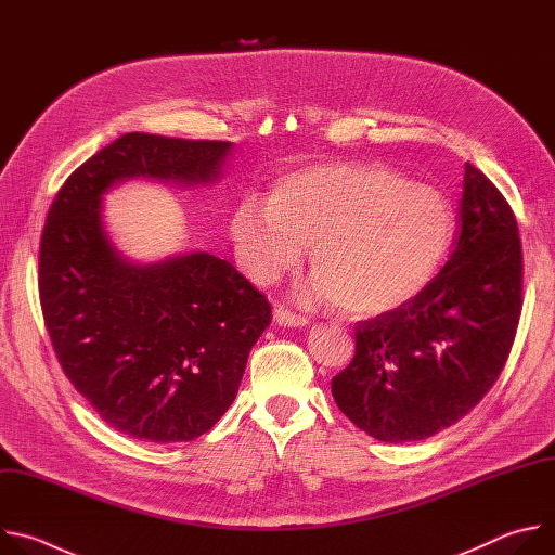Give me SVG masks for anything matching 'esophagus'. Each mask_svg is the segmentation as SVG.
<instances>
[{"label":"esophagus","instance_id":"obj_1","mask_svg":"<svg viewBox=\"0 0 555 555\" xmlns=\"http://www.w3.org/2000/svg\"><path fill=\"white\" fill-rule=\"evenodd\" d=\"M274 321H276L279 325H285V327H307V325H309L307 315H300V313H296V311H289V309L283 307V305H279V307L274 309Z\"/></svg>","mask_w":555,"mask_h":555}]
</instances>
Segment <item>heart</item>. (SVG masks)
Segmentation results:
<instances>
[{
	"label": "heart",
	"instance_id": "heart-1",
	"mask_svg": "<svg viewBox=\"0 0 555 555\" xmlns=\"http://www.w3.org/2000/svg\"><path fill=\"white\" fill-rule=\"evenodd\" d=\"M454 210L435 186L377 163L325 165L283 176L263 202L236 204L230 236L244 272L274 283L311 246V296L351 315L406 305L439 274Z\"/></svg>",
	"mask_w": 555,
	"mask_h": 555
}]
</instances>
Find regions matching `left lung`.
Masks as SVG:
<instances>
[{
    "label": "left lung",
    "mask_w": 555,
    "mask_h": 555,
    "mask_svg": "<svg viewBox=\"0 0 555 555\" xmlns=\"http://www.w3.org/2000/svg\"><path fill=\"white\" fill-rule=\"evenodd\" d=\"M452 255L406 305L356 327V356L332 379L338 409L379 441L433 437L477 406L499 379L522 309L514 210L469 163Z\"/></svg>",
    "instance_id": "left-lung-1"
}]
</instances>
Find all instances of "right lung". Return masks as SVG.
<instances>
[{
	"label": "right lung",
	"instance_id": "1",
	"mask_svg": "<svg viewBox=\"0 0 555 555\" xmlns=\"http://www.w3.org/2000/svg\"><path fill=\"white\" fill-rule=\"evenodd\" d=\"M230 149L125 133L65 180L43 225L39 298L63 373L105 424L140 441H191L221 420L272 307L208 253L129 263L105 232L101 197L129 178L215 182Z\"/></svg>",
	"mask_w": 555,
	"mask_h": 555
}]
</instances>
